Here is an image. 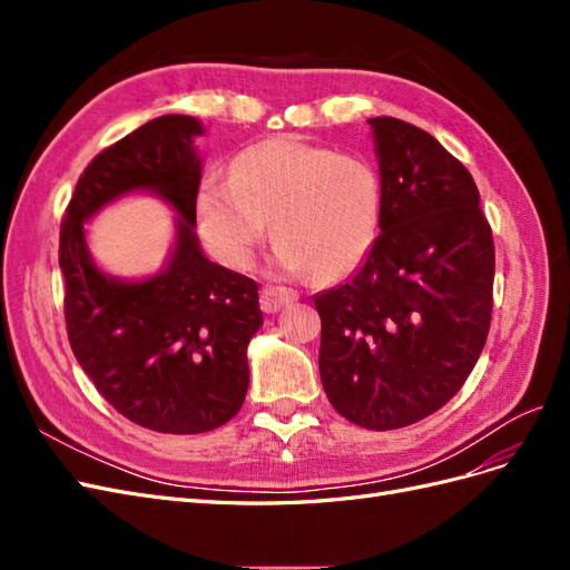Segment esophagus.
I'll return each mask as SVG.
<instances>
[{
  "label": "esophagus",
  "instance_id": "34e87169",
  "mask_svg": "<svg viewBox=\"0 0 570 570\" xmlns=\"http://www.w3.org/2000/svg\"><path fill=\"white\" fill-rule=\"evenodd\" d=\"M299 295L295 289H289V287H281V285H266L264 289H262V308L266 314H275V312H281V308L285 306V304H289V302H295Z\"/></svg>",
  "mask_w": 570,
  "mask_h": 570
}]
</instances>
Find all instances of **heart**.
Masks as SVG:
<instances>
[{"label": "heart", "instance_id": "1", "mask_svg": "<svg viewBox=\"0 0 570 570\" xmlns=\"http://www.w3.org/2000/svg\"><path fill=\"white\" fill-rule=\"evenodd\" d=\"M195 214L206 247L230 268L252 262L273 220L275 266L335 281L364 264L381 237L385 185L364 154L275 137L239 151L230 180L206 178Z\"/></svg>", "mask_w": 570, "mask_h": 570}]
</instances>
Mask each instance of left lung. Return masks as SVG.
<instances>
[{
  "label": "left lung",
  "mask_w": 570,
  "mask_h": 570,
  "mask_svg": "<svg viewBox=\"0 0 570 570\" xmlns=\"http://www.w3.org/2000/svg\"><path fill=\"white\" fill-rule=\"evenodd\" d=\"M383 233L347 283L314 297L318 368L340 416L396 430L442 409L485 347L494 243L473 176L433 135L368 118Z\"/></svg>",
  "instance_id": "1"
}]
</instances>
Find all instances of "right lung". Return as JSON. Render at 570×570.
Here are the masks:
<instances>
[{"mask_svg": "<svg viewBox=\"0 0 570 570\" xmlns=\"http://www.w3.org/2000/svg\"><path fill=\"white\" fill-rule=\"evenodd\" d=\"M197 118L168 114L99 151L82 170L59 237L71 350L97 392L137 425L197 435L228 423L249 385L247 344L264 323L258 285L199 247L195 199L202 159ZM149 191L174 208L177 245L145 282L95 264L83 223L107 203Z\"/></svg>", "mask_w": 570, "mask_h": 570, "instance_id": "obj_1", "label": "right lung"}]
</instances>
